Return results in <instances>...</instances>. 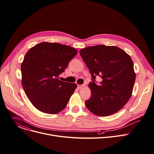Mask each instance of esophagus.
Here are the masks:
<instances>
[{"label":"esophagus","mask_w":154,"mask_h":154,"mask_svg":"<svg viewBox=\"0 0 154 154\" xmlns=\"http://www.w3.org/2000/svg\"><path fill=\"white\" fill-rule=\"evenodd\" d=\"M77 87H78V88L79 89H82V88H84L85 87V85H84V84L83 85H78Z\"/></svg>","instance_id":"34e87169"}]
</instances>
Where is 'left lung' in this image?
<instances>
[{
  "label": "left lung",
  "instance_id": "8db88e82",
  "mask_svg": "<svg viewBox=\"0 0 154 154\" xmlns=\"http://www.w3.org/2000/svg\"><path fill=\"white\" fill-rule=\"evenodd\" d=\"M80 54L92 78L88 85L91 97L85 101L87 108L99 116L116 113L130 98L135 82L130 56L118 47L105 45L83 48ZM97 75L102 79L99 85L95 84Z\"/></svg>",
  "mask_w": 154,
  "mask_h": 154
}]
</instances>
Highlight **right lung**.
<instances>
[{
	"instance_id": "add662e5",
	"label": "right lung",
	"mask_w": 154,
	"mask_h": 154,
	"mask_svg": "<svg viewBox=\"0 0 154 154\" xmlns=\"http://www.w3.org/2000/svg\"><path fill=\"white\" fill-rule=\"evenodd\" d=\"M77 51L69 46L43 42L25 54L22 84L28 98L39 111L54 115L63 110L77 87L59 80Z\"/></svg>"
}]
</instances>
